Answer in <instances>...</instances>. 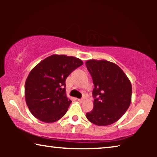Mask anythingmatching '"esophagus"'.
<instances>
[{
	"label": "esophagus",
	"mask_w": 157,
	"mask_h": 157,
	"mask_svg": "<svg viewBox=\"0 0 157 157\" xmlns=\"http://www.w3.org/2000/svg\"><path fill=\"white\" fill-rule=\"evenodd\" d=\"M78 101L79 102H83V101H84V98H78Z\"/></svg>",
	"instance_id": "1"
}]
</instances>
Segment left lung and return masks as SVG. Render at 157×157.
Masks as SVG:
<instances>
[{"instance_id": "1", "label": "left lung", "mask_w": 157, "mask_h": 157, "mask_svg": "<svg viewBox=\"0 0 157 157\" xmlns=\"http://www.w3.org/2000/svg\"><path fill=\"white\" fill-rule=\"evenodd\" d=\"M86 66L94 85V109L86 116L95 125H110L129 107L132 83L121 68L112 62L92 59L88 60Z\"/></svg>"}]
</instances>
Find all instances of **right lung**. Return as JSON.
Masks as SVG:
<instances>
[{"label":"right lung","mask_w":157,"mask_h":157,"mask_svg":"<svg viewBox=\"0 0 157 157\" xmlns=\"http://www.w3.org/2000/svg\"><path fill=\"white\" fill-rule=\"evenodd\" d=\"M81 65L83 61L78 58L53 54L30 71L25 83V98L34 117L52 123L65 115L71 103L66 96V79Z\"/></svg>","instance_id":"add662e5"}]
</instances>
